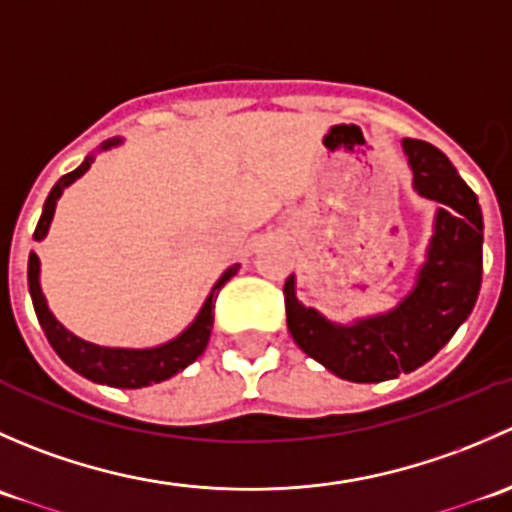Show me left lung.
<instances>
[{
    "label": "left lung",
    "mask_w": 512,
    "mask_h": 512,
    "mask_svg": "<svg viewBox=\"0 0 512 512\" xmlns=\"http://www.w3.org/2000/svg\"><path fill=\"white\" fill-rule=\"evenodd\" d=\"M404 153L414 170V190L436 200L433 235L411 292L394 309L339 324L285 282L287 329L314 361L356 384L396 379L441 352L476 307L483 275V213L476 193L436 146L406 138Z\"/></svg>",
    "instance_id": "obj_1"
}]
</instances>
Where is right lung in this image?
Returning <instances> with one entry per match:
<instances>
[{
  "instance_id": "right-lung-1",
  "label": "right lung",
  "mask_w": 512,
  "mask_h": 512,
  "mask_svg": "<svg viewBox=\"0 0 512 512\" xmlns=\"http://www.w3.org/2000/svg\"><path fill=\"white\" fill-rule=\"evenodd\" d=\"M123 138H108L98 146V151H111V148L121 146ZM96 156L84 158V163L79 165L76 170L66 173L64 178H59V183L51 188L49 198H46L44 210H41L39 225L34 230V240H44L46 232H49L51 220H54V210L56 203H59L61 193L69 188L71 183L81 178L86 170L91 168ZM240 265H232L220 275V280L215 282V287L210 289L208 299L203 302L200 312L195 314L193 322L173 337L170 342L158 344V347H146V349H123V347H101V344L86 342V339L76 337L71 334L59 319L51 314L49 304H46L44 292H41V282H39V272H41V262L36 257V252H29V294H32L34 302V312L36 319H39L41 329H44L46 339H49L51 349L61 356L66 366L76 371V374L86 376V379L96 381V384H106L113 386V389H143V386L151 384H160V381L170 379L178 371H183L185 366L193 364L200 354L205 352L210 342V332H213V309H215V297H218L220 287L230 280L232 275H237Z\"/></svg>"
}]
</instances>
